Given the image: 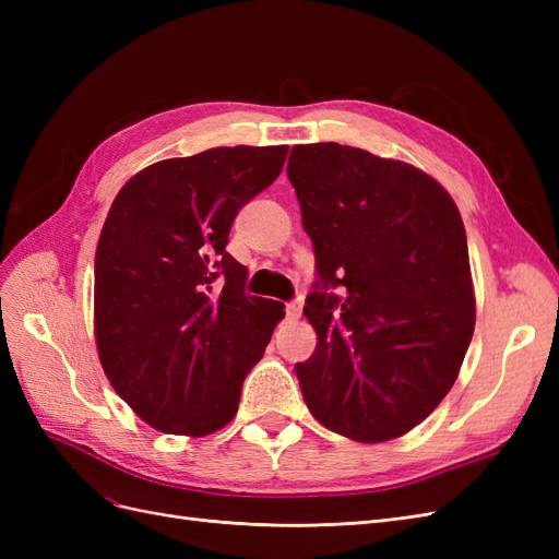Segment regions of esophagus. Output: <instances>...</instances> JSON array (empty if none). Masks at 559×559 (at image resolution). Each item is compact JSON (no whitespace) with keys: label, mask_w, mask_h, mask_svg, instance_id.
Segmentation results:
<instances>
[{"label":"esophagus","mask_w":559,"mask_h":559,"mask_svg":"<svg viewBox=\"0 0 559 559\" xmlns=\"http://www.w3.org/2000/svg\"><path fill=\"white\" fill-rule=\"evenodd\" d=\"M300 312H302V302H300V300H292V302H286V319L296 321V319L300 317Z\"/></svg>","instance_id":"34e87169"}]
</instances>
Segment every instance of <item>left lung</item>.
Returning a JSON list of instances; mask_svg holds the SVG:
<instances>
[{"label":"left lung","mask_w":559,"mask_h":559,"mask_svg":"<svg viewBox=\"0 0 559 559\" xmlns=\"http://www.w3.org/2000/svg\"><path fill=\"white\" fill-rule=\"evenodd\" d=\"M286 175L319 275L302 399L335 433L392 441L445 399L476 326L460 210L417 167L335 142L296 144Z\"/></svg>","instance_id":"8db88e82"}]
</instances>
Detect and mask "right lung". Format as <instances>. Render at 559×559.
Segmentation results:
<instances>
[{
  "mask_svg": "<svg viewBox=\"0 0 559 559\" xmlns=\"http://www.w3.org/2000/svg\"><path fill=\"white\" fill-rule=\"evenodd\" d=\"M289 146H218L144 167L107 214L95 251L99 364L146 425L207 436L238 413L242 382L284 306L245 294L226 251L233 218L273 183Z\"/></svg>",
  "mask_w": 559,
  "mask_h": 559,
  "instance_id": "1",
  "label": "right lung"
}]
</instances>
